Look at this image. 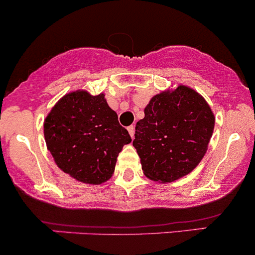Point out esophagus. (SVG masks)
Returning a JSON list of instances; mask_svg holds the SVG:
<instances>
[{"mask_svg": "<svg viewBox=\"0 0 255 255\" xmlns=\"http://www.w3.org/2000/svg\"><path fill=\"white\" fill-rule=\"evenodd\" d=\"M128 131H129L130 136L134 137V134H135V126H134V125L129 126V128H128Z\"/></svg>", "mask_w": 255, "mask_h": 255, "instance_id": "obj_1", "label": "esophagus"}]
</instances>
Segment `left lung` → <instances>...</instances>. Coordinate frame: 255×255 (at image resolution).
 Returning <instances> with one entry per match:
<instances>
[{"instance_id":"left-lung-1","label":"left lung","mask_w":255,"mask_h":255,"mask_svg":"<svg viewBox=\"0 0 255 255\" xmlns=\"http://www.w3.org/2000/svg\"><path fill=\"white\" fill-rule=\"evenodd\" d=\"M136 123L132 145L149 179L171 183L190 173L205 155L215 119L207 101L180 85L155 95Z\"/></svg>"}]
</instances>
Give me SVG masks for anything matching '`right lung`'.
Listing matches in <instances>:
<instances>
[{"mask_svg": "<svg viewBox=\"0 0 255 255\" xmlns=\"http://www.w3.org/2000/svg\"><path fill=\"white\" fill-rule=\"evenodd\" d=\"M43 134L57 166L87 184L110 179L119 152L131 142L105 95L91 96L86 91L67 94L53 106L43 124Z\"/></svg>", "mask_w": 255, "mask_h": 255, "instance_id": "right-lung-1", "label": "right lung"}]
</instances>
